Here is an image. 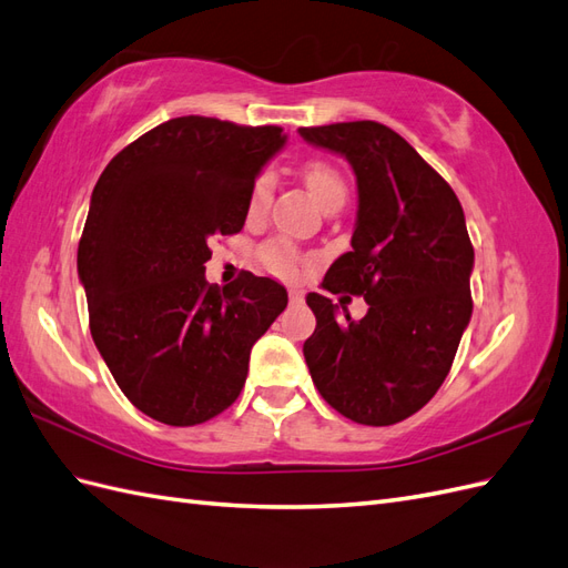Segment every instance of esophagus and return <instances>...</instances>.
<instances>
[{"label": "esophagus", "instance_id": "esophagus-1", "mask_svg": "<svg viewBox=\"0 0 568 568\" xmlns=\"http://www.w3.org/2000/svg\"><path fill=\"white\" fill-rule=\"evenodd\" d=\"M287 297H290V304H304V293H302V290L290 287L287 290Z\"/></svg>", "mask_w": 568, "mask_h": 568}]
</instances>
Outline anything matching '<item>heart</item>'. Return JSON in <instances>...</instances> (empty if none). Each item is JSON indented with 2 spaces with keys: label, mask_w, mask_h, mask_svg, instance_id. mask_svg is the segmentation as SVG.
<instances>
[{
  "label": "heart",
  "mask_w": 568,
  "mask_h": 568,
  "mask_svg": "<svg viewBox=\"0 0 568 568\" xmlns=\"http://www.w3.org/2000/svg\"><path fill=\"white\" fill-rule=\"evenodd\" d=\"M304 183L310 187V192L314 194V200L318 204H323L326 200L335 197V194H345V181L339 171L328 164V161H310L302 171ZM273 173H262L254 181L252 192H250V214H262L264 209L268 206L271 197H273ZM258 262L262 266L278 275V278H295L300 271V254L295 250V245L285 237H273L268 242H264L262 250H258Z\"/></svg>",
  "instance_id": "b5f03b06"
}]
</instances>
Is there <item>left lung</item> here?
<instances>
[{
    "label": "left lung",
    "mask_w": 568,
    "mask_h": 568,
    "mask_svg": "<svg viewBox=\"0 0 568 568\" xmlns=\"http://www.w3.org/2000/svg\"><path fill=\"white\" fill-rule=\"evenodd\" d=\"M300 135L352 164L359 190L352 252L335 258L323 290L368 304L354 321L347 306L339 313L328 297L306 295L316 331L304 359L335 412L354 424L393 426L437 393L471 321L474 245L464 209L393 128L349 121L300 128Z\"/></svg>",
    "instance_id": "1"
}]
</instances>
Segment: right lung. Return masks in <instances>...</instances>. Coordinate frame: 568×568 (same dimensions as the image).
Listing matches in <instances>:
<instances>
[{
  "label": "right lung",
  "mask_w": 568,
  "mask_h": 568,
  "mask_svg": "<svg viewBox=\"0 0 568 568\" xmlns=\"http://www.w3.org/2000/svg\"><path fill=\"white\" fill-rule=\"evenodd\" d=\"M278 125L181 116L109 161L78 245L90 333L113 381L166 426H197L237 399L252 345L285 310L281 283L242 271L206 283L209 237L245 225Z\"/></svg>",
  "instance_id": "1"
}]
</instances>
